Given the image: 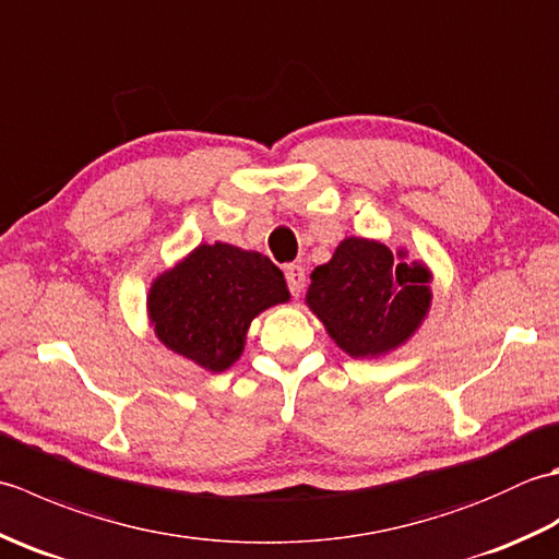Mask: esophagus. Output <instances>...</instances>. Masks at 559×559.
I'll use <instances>...</instances> for the list:
<instances>
[{
    "label": "esophagus",
    "instance_id": "34e87169",
    "mask_svg": "<svg viewBox=\"0 0 559 559\" xmlns=\"http://www.w3.org/2000/svg\"><path fill=\"white\" fill-rule=\"evenodd\" d=\"M283 271H286V281H288L290 293L295 295V298H298V295L305 288V269L300 264H288Z\"/></svg>",
    "mask_w": 559,
    "mask_h": 559
}]
</instances>
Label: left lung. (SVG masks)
I'll return each instance as SVG.
<instances>
[{"instance_id": "left-lung-1", "label": "left lung", "mask_w": 559, "mask_h": 559, "mask_svg": "<svg viewBox=\"0 0 559 559\" xmlns=\"http://www.w3.org/2000/svg\"><path fill=\"white\" fill-rule=\"evenodd\" d=\"M394 259L382 242L348 237L312 271L307 305L353 358H377L406 343L430 310V271Z\"/></svg>"}]
</instances>
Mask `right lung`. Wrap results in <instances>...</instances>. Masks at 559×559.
<instances>
[{"mask_svg": "<svg viewBox=\"0 0 559 559\" xmlns=\"http://www.w3.org/2000/svg\"><path fill=\"white\" fill-rule=\"evenodd\" d=\"M288 298L283 271L269 257L216 242L199 245L153 281L148 314L170 350L223 372L242 355L252 319Z\"/></svg>", "mask_w": 559, "mask_h": 559, "instance_id": "right-lung-1", "label": "right lung"}]
</instances>
